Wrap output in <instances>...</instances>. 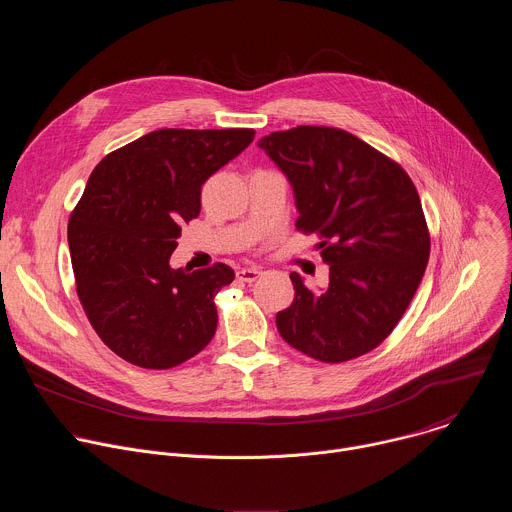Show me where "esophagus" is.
<instances>
[{
	"mask_svg": "<svg viewBox=\"0 0 512 512\" xmlns=\"http://www.w3.org/2000/svg\"><path fill=\"white\" fill-rule=\"evenodd\" d=\"M259 275H261V269H259V267H243V269L237 271V277H239L241 281H245V283L255 281Z\"/></svg>",
	"mask_w": 512,
	"mask_h": 512,
	"instance_id": "esophagus-1",
	"label": "esophagus"
}]
</instances>
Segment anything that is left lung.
Instances as JSON below:
<instances>
[{"mask_svg":"<svg viewBox=\"0 0 512 512\" xmlns=\"http://www.w3.org/2000/svg\"><path fill=\"white\" fill-rule=\"evenodd\" d=\"M294 188L296 227L322 237L330 283L291 273L294 304L277 312L281 338L322 362L377 348L397 326L425 273L429 233L407 172L356 135L300 125L259 139Z\"/></svg>","mask_w":512,"mask_h":512,"instance_id":"1","label":"left lung"}]
</instances>
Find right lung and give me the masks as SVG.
Listing matches in <instances>:
<instances>
[{
	"label": "right lung",
	"mask_w": 512,
	"mask_h": 512,
	"mask_svg": "<svg viewBox=\"0 0 512 512\" xmlns=\"http://www.w3.org/2000/svg\"><path fill=\"white\" fill-rule=\"evenodd\" d=\"M253 129H158L105 156L68 221L77 294L101 340L143 369H172L216 332L218 291L235 271L172 269L180 225L202 184L253 141Z\"/></svg>",
	"instance_id": "add662e5"
}]
</instances>
